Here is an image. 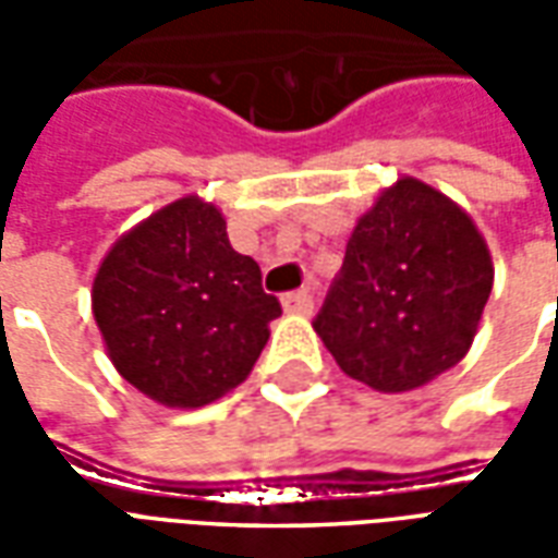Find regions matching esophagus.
Here are the masks:
<instances>
[{
  "instance_id": "34e87169",
  "label": "esophagus",
  "mask_w": 558,
  "mask_h": 558,
  "mask_svg": "<svg viewBox=\"0 0 558 558\" xmlns=\"http://www.w3.org/2000/svg\"><path fill=\"white\" fill-rule=\"evenodd\" d=\"M283 311L287 314H311L314 311V295L311 290H295L283 295Z\"/></svg>"
}]
</instances>
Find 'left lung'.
Segmentation results:
<instances>
[{"label": "left lung", "instance_id": "8db88e82", "mask_svg": "<svg viewBox=\"0 0 558 558\" xmlns=\"http://www.w3.org/2000/svg\"><path fill=\"white\" fill-rule=\"evenodd\" d=\"M490 290L472 218L430 184L398 179L355 223L314 328L343 374L398 395L466 355Z\"/></svg>", "mask_w": 558, "mask_h": 558}]
</instances>
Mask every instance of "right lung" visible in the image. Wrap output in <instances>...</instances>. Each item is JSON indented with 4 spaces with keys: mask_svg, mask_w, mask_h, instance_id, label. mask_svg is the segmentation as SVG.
<instances>
[{
    "mask_svg": "<svg viewBox=\"0 0 558 558\" xmlns=\"http://www.w3.org/2000/svg\"><path fill=\"white\" fill-rule=\"evenodd\" d=\"M92 311L131 386L196 410L247 379L280 302L254 259L232 251L218 208L184 196L110 247Z\"/></svg>",
    "mask_w": 558,
    "mask_h": 558,
    "instance_id": "obj_1",
    "label": "right lung"
}]
</instances>
